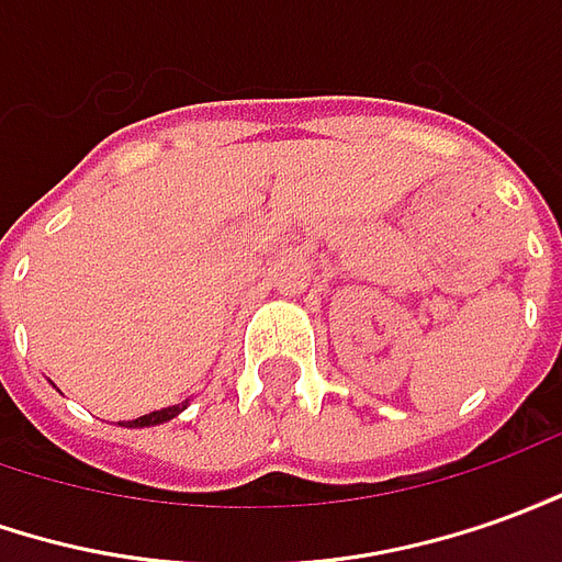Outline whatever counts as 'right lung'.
Instances as JSON below:
<instances>
[{"instance_id": "1", "label": "right lung", "mask_w": 562, "mask_h": 562, "mask_svg": "<svg viewBox=\"0 0 562 562\" xmlns=\"http://www.w3.org/2000/svg\"><path fill=\"white\" fill-rule=\"evenodd\" d=\"M183 406L177 404V406H165V409H156V413H149V416H140V419H131L125 422L127 428H143V425H161V422H168L173 419L177 413H180Z\"/></svg>"}]
</instances>
